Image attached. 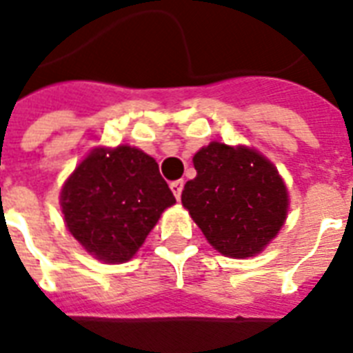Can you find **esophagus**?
Instances as JSON below:
<instances>
[{
  "mask_svg": "<svg viewBox=\"0 0 353 353\" xmlns=\"http://www.w3.org/2000/svg\"><path fill=\"white\" fill-rule=\"evenodd\" d=\"M183 185H185V183H183L181 179H179V181H172L170 183V188H172V192H174V196H176V199L181 198Z\"/></svg>",
  "mask_w": 353,
  "mask_h": 353,
  "instance_id": "esophagus-1",
  "label": "esophagus"
}]
</instances>
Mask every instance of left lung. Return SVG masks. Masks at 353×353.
<instances>
[{"mask_svg":"<svg viewBox=\"0 0 353 353\" xmlns=\"http://www.w3.org/2000/svg\"><path fill=\"white\" fill-rule=\"evenodd\" d=\"M196 177L181 194L210 245L232 258L252 256L285 220L288 192L279 172L249 148L210 143L194 155Z\"/></svg>","mask_w":353,"mask_h":353,"instance_id":"obj_1","label":"left lung"}]
</instances>
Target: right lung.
<instances>
[{
    "mask_svg": "<svg viewBox=\"0 0 353 353\" xmlns=\"http://www.w3.org/2000/svg\"><path fill=\"white\" fill-rule=\"evenodd\" d=\"M176 203L159 166L137 148L93 150L62 188L71 234L104 262H126Z\"/></svg>",
    "mask_w": 353,
    "mask_h": 353,
    "instance_id": "right-lung-1",
    "label": "right lung"
}]
</instances>
